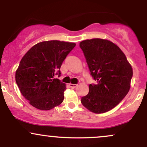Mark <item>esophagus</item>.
Returning <instances> with one entry per match:
<instances>
[{"label": "esophagus", "instance_id": "34e87169", "mask_svg": "<svg viewBox=\"0 0 147 147\" xmlns=\"http://www.w3.org/2000/svg\"><path fill=\"white\" fill-rule=\"evenodd\" d=\"M69 86L71 88H75L77 87V84H69Z\"/></svg>", "mask_w": 147, "mask_h": 147}]
</instances>
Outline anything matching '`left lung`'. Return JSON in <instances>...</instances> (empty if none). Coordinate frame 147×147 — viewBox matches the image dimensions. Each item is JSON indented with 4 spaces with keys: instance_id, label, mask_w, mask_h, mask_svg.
<instances>
[{
    "instance_id": "1",
    "label": "left lung",
    "mask_w": 147,
    "mask_h": 147,
    "mask_svg": "<svg viewBox=\"0 0 147 147\" xmlns=\"http://www.w3.org/2000/svg\"><path fill=\"white\" fill-rule=\"evenodd\" d=\"M90 70L97 84L89 85L82 104L95 113H104L115 107L131 88L133 68L121 49L109 40L92 38L80 42Z\"/></svg>"
}]
</instances>
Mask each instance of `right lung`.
<instances>
[{
	"label": "right lung",
	"mask_w": 147,
	"mask_h": 147,
	"mask_svg": "<svg viewBox=\"0 0 147 147\" xmlns=\"http://www.w3.org/2000/svg\"><path fill=\"white\" fill-rule=\"evenodd\" d=\"M75 45L57 40L40 42L23 57L15 78L21 94L34 108L48 111L63 102L65 84L55 76L59 77L62 63Z\"/></svg>",
	"instance_id": "1"
}]
</instances>
